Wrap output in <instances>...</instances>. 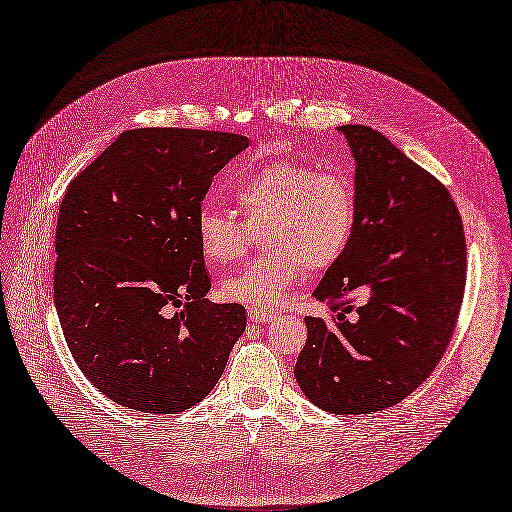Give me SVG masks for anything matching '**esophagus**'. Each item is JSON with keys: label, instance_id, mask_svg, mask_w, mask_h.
<instances>
[{"label": "esophagus", "instance_id": "1", "mask_svg": "<svg viewBox=\"0 0 512 512\" xmlns=\"http://www.w3.org/2000/svg\"><path fill=\"white\" fill-rule=\"evenodd\" d=\"M274 316H276V312H272V310H263V308H249V318L253 320V323H261V325H266V323H272Z\"/></svg>", "mask_w": 512, "mask_h": 512}]
</instances>
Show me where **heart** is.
Instances as JSON below:
<instances>
[{"label": "heart", "mask_w": 512, "mask_h": 512, "mask_svg": "<svg viewBox=\"0 0 512 512\" xmlns=\"http://www.w3.org/2000/svg\"><path fill=\"white\" fill-rule=\"evenodd\" d=\"M249 227L263 222L261 253L221 280V297L251 308H276L304 280L308 266L325 270L344 257L356 227L354 185L304 162L276 160L249 168L232 183ZM240 219L213 204L196 215L204 259L223 266L238 259L249 234Z\"/></svg>", "instance_id": "1"}]
</instances>
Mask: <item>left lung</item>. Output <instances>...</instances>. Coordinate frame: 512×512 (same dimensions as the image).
Listing matches in <instances>:
<instances>
[{"mask_svg": "<svg viewBox=\"0 0 512 512\" xmlns=\"http://www.w3.org/2000/svg\"><path fill=\"white\" fill-rule=\"evenodd\" d=\"M337 132L354 160L356 227L312 295L342 310L306 318L295 380L316 407L358 415L401 403L437 367L462 306L466 240L428 170L369 126Z\"/></svg>", "mask_w": 512, "mask_h": 512, "instance_id": "1", "label": "left lung"}]
</instances>
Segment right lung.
<instances>
[{
  "instance_id": "1",
  "label": "right lung",
  "mask_w": 512,
  "mask_h": 512,
  "mask_svg": "<svg viewBox=\"0 0 512 512\" xmlns=\"http://www.w3.org/2000/svg\"><path fill=\"white\" fill-rule=\"evenodd\" d=\"M246 147L232 132L124 130L69 183L54 306L75 363L113 403L177 413L219 382L246 312L206 299L196 215Z\"/></svg>"
}]
</instances>
